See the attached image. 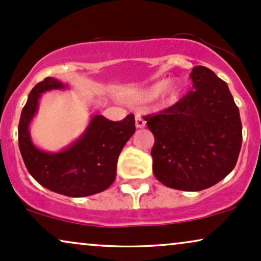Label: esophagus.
I'll return each instance as SVG.
<instances>
[{"instance_id": "esophagus-1", "label": "esophagus", "mask_w": 261, "mask_h": 261, "mask_svg": "<svg viewBox=\"0 0 261 261\" xmlns=\"http://www.w3.org/2000/svg\"><path fill=\"white\" fill-rule=\"evenodd\" d=\"M145 124H146V121L144 120L143 115L137 114L136 115V127L137 128H144V127H145Z\"/></svg>"}]
</instances>
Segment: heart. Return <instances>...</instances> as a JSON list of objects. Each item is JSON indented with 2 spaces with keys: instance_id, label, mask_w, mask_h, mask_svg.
Returning <instances> with one entry per match:
<instances>
[{
  "instance_id": "heart-1",
  "label": "heart",
  "mask_w": 261,
  "mask_h": 261,
  "mask_svg": "<svg viewBox=\"0 0 261 261\" xmlns=\"http://www.w3.org/2000/svg\"><path fill=\"white\" fill-rule=\"evenodd\" d=\"M180 94V85L176 81H160L153 83L147 87V88L141 91L139 94V99L144 101H149L156 99L159 95H162V98L166 101L172 102L178 98Z\"/></svg>"
}]
</instances>
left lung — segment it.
I'll return each instance as SVG.
<instances>
[{
  "mask_svg": "<svg viewBox=\"0 0 261 261\" xmlns=\"http://www.w3.org/2000/svg\"><path fill=\"white\" fill-rule=\"evenodd\" d=\"M192 91L168 109L145 117L155 137L156 179L170 189L201 191L234 168L242 123L226 82L211 69H192Z\"/></svg>",
  "mask_w": 261,
  "mask_h": 261,
  "instance_id": "8db88e82",
  "label": "left lung"
}]
</instances>
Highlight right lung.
Segmentation results:
<instances>
[{
	"instance_id": "add662e5",
	"label": "right lung",
	"mask_w": 261,
	"mask_h": 261,
	"mask_svg": "<svg viewBox=\"0 0 261 261\" xmlns=\"http://www.w3.org/2000/svg\"><path fill=\"white\" fill-rule=\"evenodd\" d=\"M64 88L66 86L57 79L47 77L31 89L19 121V149L38 184L69 197H85L104 191L114 182L118 156L136 132V121L132 114L120 122L95 115L85 133L65 150L53 153L37 149L29 124L37 111L38 99L42 93Z\"/></svg>"
}]
</instances>
